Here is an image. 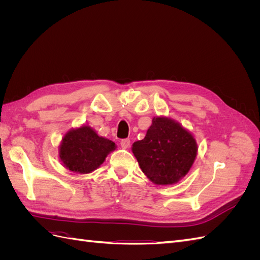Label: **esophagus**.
I'll list each match as a JSON object with an SVG mask.
<instances>
[{
	"label": "esophagus",
	"instance_id": "esophagus-1",
	"mask_svg": "<svg viewBox=\"0 0 260 260\" xmlns=\"http://www.w3.org/2000/svg\"><path fill=\"white\" fill-rule=\"evenodd\" d=\"M120 145L122 148H128L130 146V140L129 139H123L121 140Z\"/></svg>",
	"mask_w": 260,
	"mask_h": 260
}]
</instances>
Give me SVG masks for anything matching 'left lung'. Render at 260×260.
<instances>
[{
  "mask_svg": "<svg viewBox=\"0 0 260 260\" xmlns=\"http://www.w3.org/2000/svg\"><path fill=\"white\" fill-rule=\"evenodd\" d=\"M132 152L146 177L159 185L174 184L183 178L195 160L198 144L190 132L166 117H154L143 140Z\"/></svg>",
  "mask_w": 260,
  "mask_h": 260,
  "instance_id": "1",
  "label": "left lung"
}]
</instances>
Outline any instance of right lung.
I'll list each match as a JSON object with an SVG mask.
<instances>
[{
  "instance_id": "1",
  "label": "right lung",
  "mask_w": 260,
  "mask_h": 260,
  "mask_svg": "<svg viewBox=\"0 0 260 260\" xmlns=\"http://www.w3.org/2000/svg\"><path fill=\"white\" fill-rule=\"evenodd\" d=\"M115 148L113 141L99 137L89 125H82L66 133L60 144L59 157L69 170L89 174L99 168Z\"/></svg>"
}]
</instances>
